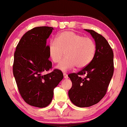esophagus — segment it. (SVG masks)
<instances>
[{
	"label": "esophagus",
	"mask_w": 127,
	"mask_h": 127,
	"mask_svg": "<svg viewBox=\"0 0 127 127\" xmlns=\"http://www.w3.org/2000/svg\"><path fill=\"white\" fill-rule=\"evenodd\" d=\"M64 77L65 78H68V75L66 73H64Z\"/></svg>",
	"instance_id": "obj_1"
}]
</instances>
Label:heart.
I'll return each mask as SVG.
<instances>
[{"instance_id":"b5f03b06","label":"heart","mask_w":127,"mask_h":127,"mask_svg":"<svg viewBox=\"0 0 127 127\" xmlns=\"http://www.w3.org/2000/svg\"><path fill=\"white\" fill-rule=\"evenodd\" d=\"M96 44L92 38L85 37L72 31H65L57 35L55 40L49 42L47 53L54 63L62 71L68 70L74 67L82 68L90 64L96 53Z\"/></svg>"}]
</instances>
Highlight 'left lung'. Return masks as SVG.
I'll use <instances>...</instances> for the list:
<instances>
[{"mask_svg": "<svg viewBox=\"0 0 127 127\" xmlns=\"http://www.w3.org/2000/svg\"><path fill=\"white\" fill-rule=\"evenodd\" d=\"M95 41V57L90 64L77 73L68 75L72 82L68 91L71 102L78 107L98 103L105 95L114 71L113 52L107 40L92 30L85 29ZM85 75V77H81Z\"/></svg>", "mask_w": 127, "mask_h": 127, "instance_id": "1", "label": "left lung"}]
</instances>
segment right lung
Listing matches in <instances>:
<instances>
[{"label": "right lung", "mask_w": 127, "mask_h": 127, "mask_svg": "<svg viewBox=\"0 0 127 127\" xmlns=\"http://www.w3.org/2000/svg\"><path fill=\"white\" fill-rule=\"evenodd\" d=\"M54 28L37 27L27 32L14 53L13 73L22 98L27 104L38 108L49 105L54 90L64 78L61 70L52 68L47 53V39Z\"/></svg>", "instance_id": "right-lung-1"}]
</instances>
